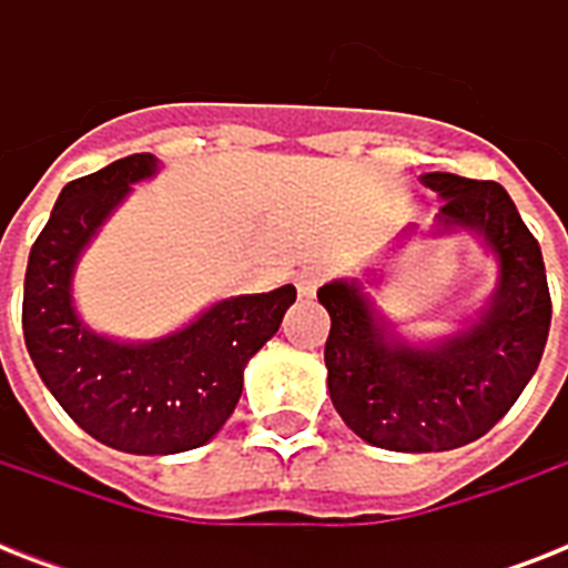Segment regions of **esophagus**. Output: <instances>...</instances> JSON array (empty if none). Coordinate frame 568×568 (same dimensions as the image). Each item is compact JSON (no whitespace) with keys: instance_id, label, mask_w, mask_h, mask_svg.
Wrapping results in <instances>:
<instances>
[{"instance_id":"obj_1","label":"esophagus","mask_w":568,"mask_h":568,"mask_svg":"<svg viewBox=\"0 0 568 568\" xmlns=\"http://www.w3.org/2000/svg\"><path fill=\"white\" fill-rule=\"evenodd\" d=\"M324 276H327V267H321V265L303 267L301 274H297V292H301V297H312V294L318 292V285L324 283Z\"/></svg>"}]
</instances>
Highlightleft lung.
Instances as JSON below:
<instances>
[{
	"instance_id": "obj_1",
	"label": "left lung",
	"mask_w": 568,
	"mask_h": 568,
	"mask_svg": "<svg viewBox=\"0 0 568 568\" xmlns=\"http://www.w3.org/2000/svg\"><path fill=\"white\" fill-rule=\"evenodd\" d=\"M422 182L442 196L445 230L480 232L498 256L501 285L484 318L436 347H406L388 338L359 285L318 288L333 321L324 363L336 413L377 448L413 454L493 430L537 372L551 327L542 250L510 194L457 173H424Z\"/></svg>"
}]
</instances>
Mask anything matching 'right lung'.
<instances>
[{"mask_svg":"<svg viewBox=\"0 0 568 568\" xmlns=\"http://www.w3.org/2000/svg\"><path fill=\"white\" fill-rule=\"evenodd\" d=\"M153 171V155L135 153L67 182L31 244L22 292V336L40 379L84 433L126 454H180L212 439L239 404L247 359L297 297L294 285L232 297L150 345L84 327L70 301L75 258L129 185Z\"/></svg>","mask_w":568,"mask_h":568,"instance_id":"right-lung-1","label":"right lung"}]
</instances>
